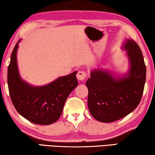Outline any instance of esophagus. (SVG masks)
<instances>
[{"label": "esophagus", "mask_w": 155, "mask_h": 155, "mask_svg": "<svg viewBox=\"0 0 155 155\" xmlns=\"http://www.w3.org/2000/svg\"><path fill=\"white\" fill-rule=\"evenodd\" d=\"M77 77L79 81L85 80L86 77V72L85 71H79L77 73Z\"/></svg>", "instance_id": "obj_1"}]
</instances>
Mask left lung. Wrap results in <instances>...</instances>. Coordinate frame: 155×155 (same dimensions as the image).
<instances>
[{"instance_id": "1", "label": "left lung", "mask_w": 155, "mask_h": 155, "mask_svg": "<svg viewBox=\"0 0 155 155\" xmlns=\"http://www.w3.org/2000/svg\"><path fill=\"white\" fill-rule=\"evenodd\" d=\"M129 61L127 73L115 76L107 70L91 71L86 81L87 105L91 115L101 122H112L137 108L142 97L146 68L140 46L132 39L122 46Z\"/></svg>"}]
</instances>
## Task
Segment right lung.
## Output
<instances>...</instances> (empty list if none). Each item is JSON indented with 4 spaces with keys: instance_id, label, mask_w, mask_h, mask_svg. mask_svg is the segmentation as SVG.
<instances>
[{
    "instance_id": "add662e5",
    "label": "right lung",
    "mask_w": 155,
    "mask_h": 155,
    "mask_svg": "<svg viewBox=\"0 0 155 155\" xmlns=\"http://www.w3.org/2000/svg\"><path fill=\"white\" fill-rule=\"evenodd\" d=\"M13 50L7 70L9 95L19 114L36 124L49 125L58 120L69 94L77 87L74 71L44 86H33L20 77L17 64L18 44Z\"/></svg>"
}]
</instances>
